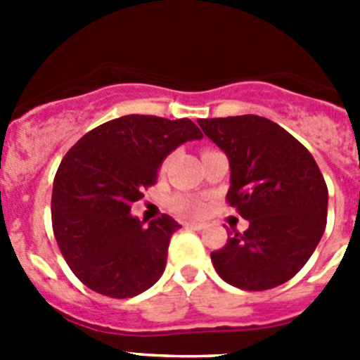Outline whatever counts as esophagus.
Returning <instances> with one entry per match:
<instances>
[{
	"label": "esophagus",
	"instance_id": "obj_1",
	"mask_svg": "<svg viewBox=\"0 0 360 360\" xmlns=\"http://www.w3.org/2000/svg\"><path fill=\"white\" fill-rule=\"evenodd\" d=\"M187 229H193V231H203L205 229V225L203 224H195V221H189V224H186Z\"/></svg>",
	"mask_w": 360,
	"mask_h": 360
}]
</instances>
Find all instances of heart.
<instances>
[{
    "label": "heart",
    "instance_id": "obj_1",
    "mask_svg": "<svg viewBox=\"0 0 360 360\" xmlns=\"http://www.w3.org/2000/svg\"><path fill=\"white\" fill-rule=\"evenodd\" d=\"M173 207L174 211H178L180 214L184 216H202L205 212V203L202 202L200 198L196 196H191V195H180L173 200Z\"/></svg>",
    "mask_w": 360,
    "mask_h": 360
}]
</instances>
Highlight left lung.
I'll list each match as a JSON object with an SVG mask.
<instances>
[{
  "mask_svg": "<svg viewBox=\"0 0 360 360\" xmlns=\"http://www.w3.org/2000/svg\"><path fill=\"white\" fill-rule=\"evenodd\" d=\"M231 165L227 202L249 229L211 254L219 278L241 290L287 283L314 254L326 227L328 187L297 139L257 115L200 119Z\"/></svg>",
  "mask_w": 360,
  "mask_h": 360,
  "instance_id": "obj_1",
  "label": "left lung"
}]
</instances>
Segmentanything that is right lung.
I'll use <instances>...</instances> for the list:
<instances>
[{"mask_svg": "<svg viewBox=\"0 0 360 360\" xmlns=\"http://www.w3.org/2000/svg\"><path fill=\"white\" fill-rule=\"evenodd\" d=\"M193 120L124 115L86 133L63 158L52 191V227L72 272L97 294L126 299L160 279L171 216L144 225L129 214L142 191L157 182L164 158L202 139Z\"/></svg>", "mask_w": 360, "mask_h": 360, "instance_id": "add662e5", "label": "right lung"}]
</instances>
